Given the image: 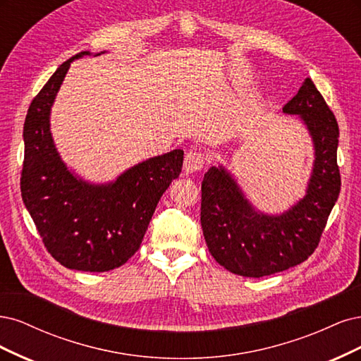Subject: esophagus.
Segmentation results:
<instances>
[{
  "label": "esophagus",
  "instance_id": "34e87169",
  "mask_svg": "<svg viewBox=\"0 0 361 361\" xmlns=\"http://www.w3.org/2000/svg\"><path fill=\"white\" fill-rule=\"evenodd\" d=\"M205 160H207V157L202 151H197V149L188 151L184 157V172L192 173V172L201 171L205 165Z\"/></svg>",
  "mask_w": 361,
  "mask_h": 361
}]
</instances>
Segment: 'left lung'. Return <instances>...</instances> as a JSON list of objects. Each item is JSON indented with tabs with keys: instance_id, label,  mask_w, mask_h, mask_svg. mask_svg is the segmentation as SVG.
Listing matches in <instances>:
<instances>
[{
	"instance_id": "8db88e82",
	"label": "left lung",
	"mask_w": 361,
	"mask_h": 361,
	"mask_svg": "<svg viewBox=\"0 0 361 361\" xmlns=\"http://www.w3.org/2000/svg\"><path fill=\"white\" fill-rule=\"evenodd\" d=\"M283 112L300 115L315 147L303 200L282 214L269 216L255 210L225 168H210L202 180L201 225L207 247L220 265L238 276H270L305 262L318 247L339 197V126L310 78Z\"/></svg>"
}]
</instances>
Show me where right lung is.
Returning a JSON list of instances; mask_svg holds the SVG:
<instances>
[{
	"instance_id": "1",
	"label": "right lung",
	"mask_w": 361,
	"mask_h": 361,
	"mask_svg": "<svg viewBox=\"0 0 361 361\" xmlns=\"http://www.w3.org/2000/svg\"><path fill=\"white\" fill-rule=\"evenodd\" d=\"M68 58L32 99L24 124L22 200L52 258L67 269L100 273L118 269L139 249L160 196L178 178L183 149L151 157L108 184L73 176L56 153L51 106L76 58Z\"/></svg>"
}]
</instances>
